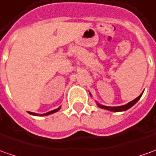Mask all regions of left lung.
<instances>
[{
  "mask_svg": "<svg viewBox=\"0 0 156 156\" xmlns=\"http://www.w3.org/2000/svg\"><path fill=\"white\" fill-rule=\"evenodd\" d=\"M142 95H143V94H141L140 96H137L136 99H134L133 101H130L129 103H127V104L126 105H123V106H119V107H108V106H103V105H101V104H97V105L100 107L101 108L107 109V110L113 111V112H121V111H126V110H127V109H129L130 108H131V107H132L134 104H136V101L141 98Z\"/></svg>",
  "mask_w": 156,
  "mask_h": 156,
  "instance_id": "1",
  "label": "left lung"
}]
</instances>
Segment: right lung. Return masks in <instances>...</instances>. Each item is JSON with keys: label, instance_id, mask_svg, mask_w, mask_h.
Wrapping results in <instances>:
<instances>
[{"label": "right lung", "instance_id": "add662e5", "mask_svg": "<svg viewBox=\"0 0 156 156\" xmlns=\"http://www.w3.org/2000/svg\"><path fill=\"white\" fill-rule=\"evenodd\" d=\"M60 108H58L55 109V110H52V111H50V112H48V113H46V114H40V116L42 115V116H46V115H48V114H54V113H55V112H57V111H59ZM29 114H32V115H36V116H38L37 114H35V113H31V112H29Z\"/></svg>", "mask_w": 156, "mask_h": 156}]
</instances>
